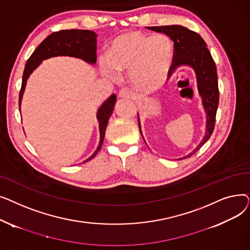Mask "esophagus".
<instances>
[{
    "instance_id": "esophagus-1",
    "label": "esophagus",
    "mask_w": 250,
    "mask_h": 250,
    "mask_svg": "<svg viewBox=\"0 0 250 250\" xmlns=\"http://www.w3.org/2000/svg\"><path fill=\"white\" fill-rule=\"evenodd\" d=\"M118 97H120V98H133L134 94L129 89L124 88L120 91V93H118Z\"/></svg>"
}]
</instances>
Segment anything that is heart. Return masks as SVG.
<instances>
[{"label":"heart","instance_id":"1","mask_svg":"<svg viewBox=\"0 0 250 250\" xmlns=\"http://www.w3.org/2000/svg\"><path fill=\"white\" fill-rule=\"evenodd\" d=\"M173 46L163 34L150 36L128 31L116 36L108 49V61L101 59L104 74L109 78L116 72H128L132 86L142 92L159 90L167 82L172 67Z\"/></svg>","mask_w":250,"mask_h":250}]
</instances>
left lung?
Masks as SVG:
<instances>
[{"label": "left lung", "instance_id": "obj_1", "mask_svg": "<svg viewBox=\"0 0 250 250\" xmlns=\"http://www.w3.org/2000/svg\"><path fill=\"white\" fill-rule=\"evenodd\" d=\"M147 28L152 31L166 34L174 42L172 63L173 71L181 67H189L195 73L199 94L202 97L203 107L207 116L206 134L198 147L188 155L179 158V160L186 159L192 156L195 152H198L213 134L216 122V113L219 105V88L216 64L211 54H209V50L207 47V43L201 35L188 29L185 26L167 25L153 26V27ZM138 123L140 133L143 137L139 115ZM144 141H145V139H144Z\"/></svg>", "mask_w": 250, "mask_h": 250}]
</instances>
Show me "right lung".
Instances as JSON below:
<instances>
[{
	"label": "right lung",
	"mask_w": 250,
	"mask_h": 250,
	"mask_svg": "<svg viewBox=\"0 0 250 250\" xmlns=\"http://www.w3.org/2000/svg\"><path fill=\"white\" fill-rule=\"evenodd\" d=\"M97 34L91 30H61L51 33L37 46L31 57L25 64L22 77V86L19 94V110L21 111V101L26 83L32 72L42 62V61L54 57H73L83 60L84 62L95 64L96 62V42ZM116 102V95L112 94L99 107L97 111V121L99 123V145L95 152L84 162L93 159L100 151L105 136L108 120L112 114Z\"/></svg>",
	"instance_id": "add662e5"
}]
</instances>
